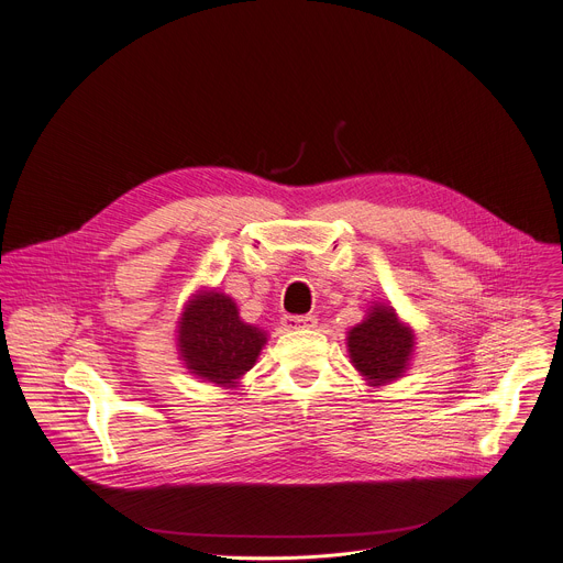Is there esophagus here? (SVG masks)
<instances>
[{
	"instance_id": "1",
	"label": "esophagus",
	"mask_w": 563,
	"mask_h": 563,
	"mask_svg": "<svg viewBox=\"0 0 563 563\" xmlns=\"http://www.w3.org/2000/svg\"><path fill=\"white\" fill-rule=\"evenodd\" d=\"M285 325L291 330H312L317 328V317L305 314V317H287Z\"/></svg>"
}]
</instances>
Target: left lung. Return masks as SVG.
<instances>
[{
    "mask_svg": "<svg viewBox=\"0 0 563 563\" xmlns=\"http://www.w3.org/2000/svg\"><path fill=\"white\" fill-rule=\"evenodd\" d=\"M416 334L399 321L390 305L375 302L368 317L347 332V352L352 366L368 384H388L411 362Z\"/></svg>",
    "mask_w": 563,
    "mask_h": 563,
    "instance_id": "left-lung-1",
    "label": "left lung"
}]
</instances>
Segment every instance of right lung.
Instances as JSON below:
<instances>
[{
  "label": "right lung",
  "instance_id": "add662e5",
  "mask_svg": "<svg viewBox=\"0 0 563 563\" xmlns=\"http://www.w3.org/2000/svg\"><path fill=\"white\" fill-rule=\"evenodd\" d=\"M267 334L240 319L238 305L220 291H199L184 308L177 347L186 368L199 379L235 386L253 368Z\"/></svg>",
  "mask_w": 563,
  "mask_h": 563
}]
</instances>
